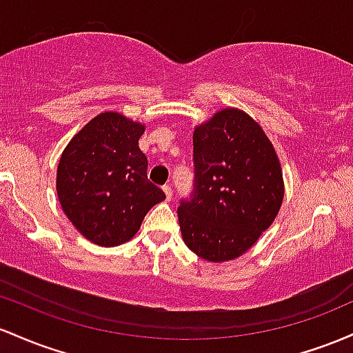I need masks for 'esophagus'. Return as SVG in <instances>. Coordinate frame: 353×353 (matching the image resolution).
Wrapping results in <instances>:
<instances>
[{"mask_svg":"<svg viewBox=\"0 0 353 353\" xmlns=\"http://www.w3.org/2000/svg\"><path fill=\"white\" fill-rule=\"evenodd\" d=\"M163 192H165L166 200H172V187H170V185H165V187H163Z\"/></svg>","mask_w":353,"mask_h":353,"instance_id":"obj_1","label":"esophagus"}]
</instances>
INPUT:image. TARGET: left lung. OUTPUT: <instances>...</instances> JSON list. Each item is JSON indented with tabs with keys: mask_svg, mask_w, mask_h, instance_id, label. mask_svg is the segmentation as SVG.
Returning <instances> with one entry per match:
<instances>
[{
	"mask_svg": "<svg viewBox=\"0 0 353 353\" xmlns=\"http://www.w3.org/2000/svg\"><path fill=\"white\" fill-rule=\"evenodd\" d=\"M193 190L180 200L181 236L208 262L259 240L282 207L283 178L263 130L240 110H221L193 133Z\"/></svg>",
	"mask_w": 353,
	"mask_h": 353,
	"instance_id": "8db88e82",
	"label": "left lung"
}]
</instances>
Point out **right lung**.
Masks as SVG:
<instances>
[{
    "instance_id": "add662e5",
    "label": "right lung",
    "mask_w": 353,
    "mask_h": 353,
    "mask_svg": "<svg viewBox=\"0 0 353 353\" xmlns=\"http://www.w3.org/2000/svg\"><path fill=\"white\" fill-rule=\"evenodd\" d=\"M145 126L118 113H101L63 152L57 190L63 212L83 236L101 247L128 241L163 190L146 176L138 148Z\"/></svg>"
}]
</instances>
